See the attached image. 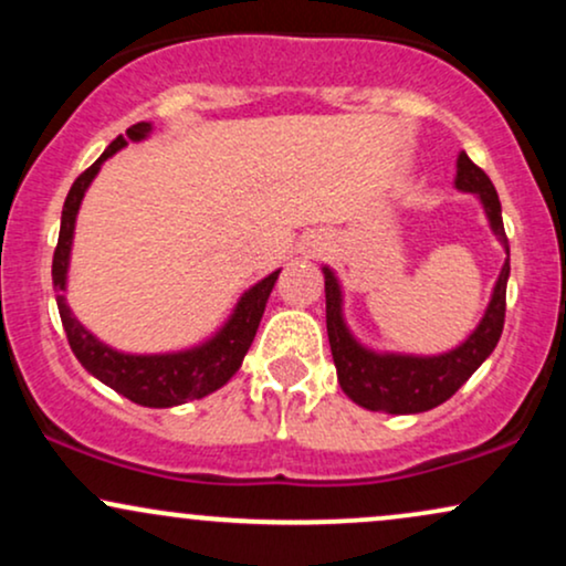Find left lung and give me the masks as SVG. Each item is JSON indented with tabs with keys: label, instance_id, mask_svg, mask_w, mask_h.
<instances>
[{
	"label": "left lung",
	"instance_id": "8db88e82",
	"mask_svg": "<svg viewBox=\"0 0 566 566\" xmlns=\"http://www.w3.org/2000/svg\"><path fill=\"white\" fill-rule=\"evenodd\" d=\"M454 186L460 191L479 193L484 201L486 218H490L492 231L497 233L500 242L509 250V237L503 229V216H500V199L492 180L486 178L482 167L469 159V154L458 157V178ZM511 274V258L505 261L500 279L492 292L490 308H486L482 324L476 327L463 346H458L444 356H380L365 350L350 337L343 324L340 314V287L333 271L324 269V292H327V335L329 348L337 369V380L356 405L375 409V412H426V409L439 407L463 386L465 380L482 367V361L497 346L505 324V284Z\"/></svg>",
	"mask_w": 566,
	"mask_h": 566
}]
</instances>
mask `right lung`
<instances>
[{
    "label": "right lung",
    "instance_id": "add662e5",
    "mask_svg": "<svg viewBox=\"0 0 566 566\" xmlns=\"http://www.w3.org/2000/svg\"><path fill=\"white\" fill-rule=\"evenodd\" d=\"M151 133L148 122H138L127 129L129 140H140ZM125 135H119L106 151L97 157L93 165L84 170L80 178L71 186L66 201H63V216H61V233H57V247L53 255V287L57 290L55 301L57 311H61L63 329H66L69 346L74 350L76 359L87 373H93L97 380L112 386L116 394L127 396L129 401L143 407H175L184 401L201 399V396L218 391L223 382L231 380L242 365L247 348L252 346V337L258 333V324L265 311V301H269L271 290L279 271L258 282L244 297L239 301L237 311L220 333L212 337L205 346L184 350V354H165V356H129L119 354V350L103 346L95 335H90L80 322L71 316L66 301H63V290H66V271H69V250L71 237H74V220L80 212L82 197L87 191L90 180L101 170V165L112 154L127 146Z\"/></svg>",
    "mask_w": 566,
    "mask_h": 566
}]
</instances>
